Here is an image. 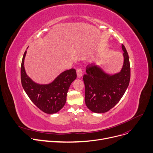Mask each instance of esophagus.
Listing matches in <instances>:
<instances>
[{"instance_id": "esophagus-1", "label": "esophagus", "mask_w": 153, "mask_h": 153, "mask_svg": "<svg viewBox=\"0 0 153 153\" xmlns=\"http://www.w3.org/2000/svg\"><path fill=\"white\" fill-rule=\"evenodd\" d=\"M76 73H77V78H80L81 77H82V69H77L76 71Z\"/></svg>"}]
</instances>
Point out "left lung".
<instances>
[{"label": "left lung", "mask_w": 153, "mask_h": 153, "mask_svg": "<svg viewBox=\"0 0 153 153\" xmlns=\"http://www.w3.org/2000/svg\"><path fill=\"white\" fill-rule=\"evenodd\" d=\"M124 63L120 72L109 74L94 63L87 65L83 77L85 102L87 108L96 113H103L113 108L123 97L130 79L129 57L122 44Z\"/></svg>", "instance_id": "1"}]
</instances>
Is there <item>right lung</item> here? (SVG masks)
Listing matches in <instances>:
<instances>
[{
    "instance_id": "1",
    "label": "right lung",
    "mask_w": 153,
    "mask_h": 153,
    "mask_svg": "<svg viewBox=\"0 0 153 153\" xmlns=\"http://www.w3.org/2000/svg\"><path fill=\"white\" fill-rule=\"evenodd\" d=\"M26 53V50L21 66L22 84L25 92L33 103L44 113H58L65 106L69 88L77 77L76 70L71 69L63 71L49 84L37 83L26 74L25 68Z\"/></svg>"
}]
</instances>
